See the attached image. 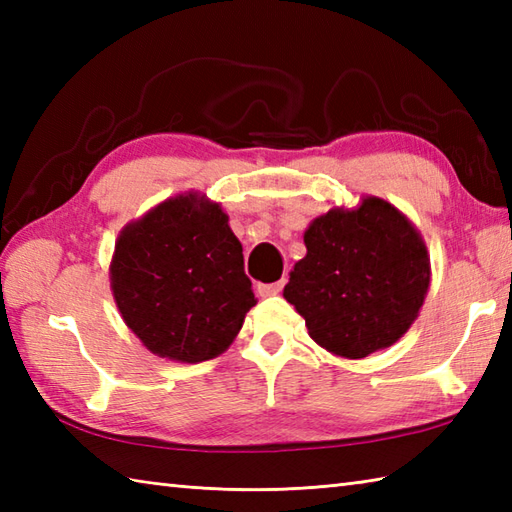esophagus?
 Returning a JSON list of instances; mask_svg holds the SVG:
<instances>
[{
    "instance_id": "esophagus-1",
    "label": "esophagus",
    "mask_w": 512,
    "mask_h": 512,
    "mask_svg": "<svg viewBox=\"0 0 512 512\" xmlns=\"http://www.w3.org/2000/svg\"><path fill=\"white\" fill-rule=\"evenodd\" d=\"M284 286H286V279H281V281H275V284H259L257 292L262 297H275L281 290H284Z\"/></svg>"
}]
</instances>
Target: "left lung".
<instances>
[{"mask_svg": "<svg viewBox=\"0 0 512 512\" xmlns=\"http://www.w3.org/2000/svg\"><path fill=\"white\" fill-rule=\"evenodd\" d=\"M284 297L325 350L365 358L394 345L429 290V255L411 222L380 198L354 211L332 209L303 235Z\"/></svg>", "mask_w": 512, "mask_h": 512, "instance_id": "1", "label": "left lung"}]
</instances>
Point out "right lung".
I'll return each mask as SVG.
<instances>
[{"instance_id":"obj_1","label":"right lung","mask_w":512,"mask_h":512,"mask_svg":"<svg viewBox=\"0 0 512 512\" xmlns=\"http://www.w3.org/2000/svg\"><path fill=\"white\" fill-rule=\"evenodd\" d=\"M110 277L127 328L147 350L180 363L222 354L257 303L228 215L195 193L125 226Z\"/></svg>"}]
</instances>
